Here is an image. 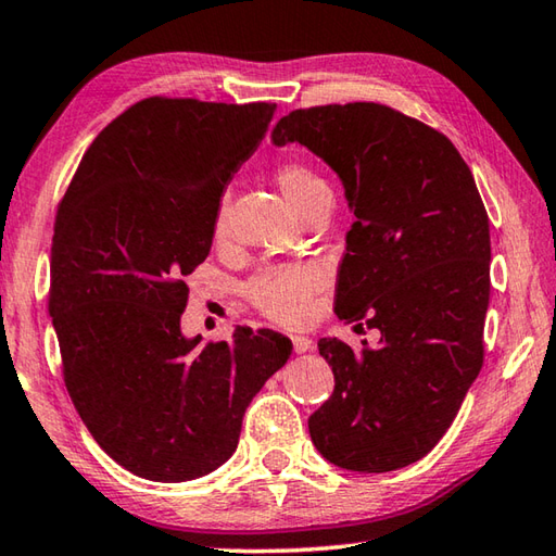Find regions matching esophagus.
<instances>
[{
	"label": "esophagus",
	"mask_w": 556,
	"mask_h": 556,
	"mask_svg": "<svg viewBox=\"0 0 556 556\" xmlns=\"http://www.w3.org/2000/svg\"><path fill=\"white\" fill-rule=\"evenodd\" d=\"M292 348L298 355L309 353V350H314V341L307 336H292Z\"/></svg>",
	"instance_id": "esophagus-1"
}]
</instances>
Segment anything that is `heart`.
I'll use <instances>...</instances> for the list:
<instances>
[{
    "instance_id": "heart-1",
    "label": "heart",
    "mask_w": 556,
    "mask_h": 556,
    "mask_svg": "<svg viewBox=\"0 0 556 556\" xmlns=\"http://www.w3.org/2000/svg\"><path fill=\"white\" fill-rule=\"evenodd\" d=\"M274 179L290 206L302 213L312 203L331 199L321 175L302 161H282L274 169ZM230 230V201L223 197L213 213V237L225 240ZM321 286V274L314 266H278L258 274L249 282L247 294L268 319L286 326H300L309 319L312 300Z\"/></svg>"
}]
</instances>
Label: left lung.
Segmentation results:
<instances>
[{"label": "left lung", "mask_w": 556, "mask_h": 556, "mask_svg": "<svg viewBox=\"0 0 556 556\" xmlns=\"http://www.w3.org/2000/svg\"><path fill=\"white\" fill-rule=\"evenodd\" d=\"M270 141L307 146L341 177L355 223L336 314L381 331L362 353L319 341L336 389L309 417L314 446L345 470L410 466L482 369L492 247L470 167L444 134L379 103L292 110Z\"/></svg>", "instance_id": "8db88e82"}]
</instances>
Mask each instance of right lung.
<instances>
[{
	"instance_id": "add662e5",
	"label": "right lung",
	"mask_w": 556,
	"mask_h": 556,
	"mask_svg": "<svg viewBox=\"0 0 556 556\" xmlns=\"http://www.w3.org/2000/svg\"><path fill=\"white\" fill-rule=\"evenodd\" d=\"M274 112L146 98L96 136L56 211L50 316L66 391L100 448L139 478L223 466L247 405L292 353L270 328L206 345L179 328L215 206Z\"/></svg>"
}]
</instances>
